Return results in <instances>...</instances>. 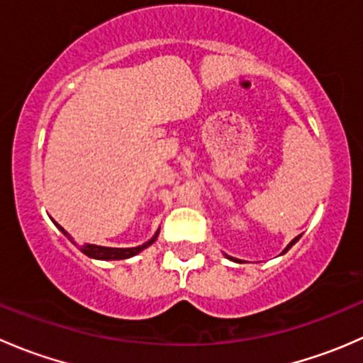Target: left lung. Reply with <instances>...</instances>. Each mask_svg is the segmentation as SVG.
<instances>
[{"instance_id":"8db88e82","label":"left lung","mask_w":363,"mask_h":363,"mask_svg":"<svg viewBox=\"0 0 363 363\" xmlns=\"http://www.w3.org/2000/svg\"><path fill=\"white\" fill-rule=\"evenodd\" d=\"M300 239V235L298 237H295V239L294 240H291V242L290 244H288V246L286 247H284V251L283 252H281V255H284V252H286V251H290V247L291 246H294V244L296 242V240H298ZM226 256V258H228V259H232V262H237V263H240V259H237V258H233V256H228V255H225Z\"/></svg>"}]
</instances>
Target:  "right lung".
I'll use <instances>...</instances> for the list:
<instances>
[{
    "label": "right lung",
    "instance_id": "1",
    "mask_svg": "<svg viewBox=\"0 0 363 363\" xmlns=\"http://www.w3.org/2000/svg\"><path fill=\"white\" fill-rule=\"evenodd\" d=\"M54 225H56L57 228H60L61 232H63V235L67 237L69 242H72L73 246L79 247V250L82 251L84 255L89 256V258H93V259H105V262H108V259H126V258H131V256L138 255V252L144 251L145 247L151 246V244L155 242V240L158 239V235H160V230H158V232H156L155 235H152L151 239L147 240V242H144V244H142V246H137V247H105V246H96V244H82V246H80V244H77L75 240H73V237L69 235V233L63 228V226L57 225L56 221H54Z\"/></svg>",
    "mask_w": 363,
    "mask_h": 363
}]
</instances>
